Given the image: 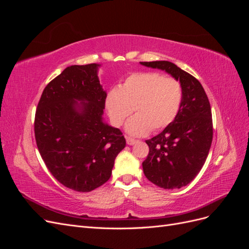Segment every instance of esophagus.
Returning <instances> with one entry per match:
<instances>
[{
  "label": "esophagus",
  "mask_w": 249,
  "mask_h": 249,
  "mask_svg": "<svg viewBox=\"0 0 249 249\" xmlns=\"http://www.w3.org/2000/svg\"><path fill=\"white\" fill-rule=\"evenodd\" d=\"M137 142V140L136 139H133V138H131V137H126V143L129 145H133V144H135V143Z\"/></svg>",
  "instance_id": "esophagus-1"
}]
</instances>
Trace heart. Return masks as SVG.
<instances>
[{"mask_svg": "<svg viewBox=\"0 0 249 249\" xmlns=\"http://www.w3.org/2000/svg\"><path fill=\"white\" fill-rule=\"evenodd\" d=\"M183 102L179 81L160 72L132 73L106 96V109L113 124L120 126L133 109L136 115L125 125L133 136H143L150 130L159 132L176 119Z\"/></svg>", "mask_w": 249, "mask_h": 249, "instance_id": "1", "label": "heart"}]
</instances>
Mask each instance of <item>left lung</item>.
<instances>
[{
    "label": "left lung",
    "instance_id": "obj_1",
    "mask_svg": "<svg viewBox=\"0 0 249 249\" xmlns=\"http://www.w3.org/2000/svg\"><path fill=\"white\" fill-rule=\"evenodd\" d=\"M165 71L179 81L183 102L176 119L157 136L146 140L149 153L143 161L148 180L164 189H179L198 175L213 139L212 112L199 81L169 61L140 62Z\"/></svg>",
    "mask_w": 249,
    "mask_h": 249
}]
</instances>
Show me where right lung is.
Wrapping results in <instances>:
<instances>
[{"label": "right lung", "mask_w": 249, "mask_h": 249, "mask_svg": "<svg viewBox=\"0 0 249 249\" xmlns=\"http://www.w3.org/2000/svg\"><path fill=\"white\" fill-rule=\"evenodd\" d=\"M100 66L66 67L44 88L35 113L43 162L59 183L78 192L106 183L125 146L122 131L103 120L107 93L97 77Z\"/></svg>", "instance_id": "obj_1"}]
</instances>
